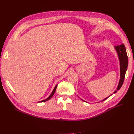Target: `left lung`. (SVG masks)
Instances as JSON below:
<instances>
[{
	"label": "left lung",
	"instance_id": "8db88e82",
	"mask_svg": "<svg viewBox=\"0 0 134 134\" xmlns=\"http://www.w3.org/2000/svg\"><path fill=\"white\" fill-rule=\"evenodd\" d=\"M115 48L117 52V55H118V57H119V62H120V79L118 86H117V90L113 92V93H116L117 91H119L121 88V87H122V84L124 81V79H125L126 71L127 70V66H128V57L126 53V50L124 44H120V45L115 46ZM111 96H112V94H111L109 97H107V98L103 99V100H102V101H104L106 99H107L108 97H109ZM82 100L84 101V102H86V101L83 100V99Z\"/></svg>",
	"mask_w": 134,
	"mask_h": 134
}]
</instances>
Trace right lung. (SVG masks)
Here are the masks:
<instances>
[{"label":"right lung","mask_w":134,"mask_h":134,"mask_svg":"<svg viewBox=\"0 0 134 134\" xmlns=\"http://www.w3.org/2000/svg\"><path fill=\"white\" fill-rule=\"evenodd\" d=\"M57 86H58V84H56V86H55V87H54L53 91H52V93H51V94L50 95L49 97H48V98H47L46 99H44V100H41V101H39L38 102H46V101H47V100H48L52 98V97L53 96V95L54 94V93H55V91H56V88H57Z\"/></svg>","instance_id":"add662e5"}]
</instances>
